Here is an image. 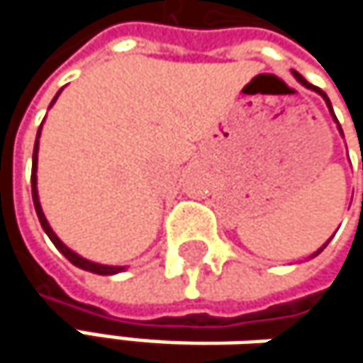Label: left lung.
Instances as JSON below:
<instances>
[{
	"mask_svg": "<svg viewBox=\"0 0 363 363\" xmlns=\"http://www.w3.org/2000/svg\"><path fill=\"white\" fill-rule=\"evenodd\" d=\"M292 75L296 77V82H298V84H303V86H305L307 90H313V92H318V94H320V96H322V99L326 101L328 109H330V113H332V117H334V121L338 123V119H336V115H334V111H332V105H330V99H328V96H326V92H324V90H320L318 86H311V84H309V82H307V79H305V77H303L301 73H296V71H292ZM338 130H340V125H338ZM340 134H342V130H340ZM328 242H330V240H328ZM328 242H326V244H324V246H322V248H320V250H318V252L311 254V258H313V256H318V254L322 252V250H324V248H326V246H328Z\"/></svg>",
	"mask_w": 363,
	"mask_h": 363,
	"instance_id": "8db88e82",
	"label": "left lung"
}]
</instances>
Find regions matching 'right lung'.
Here are the masks:
<instances>
[{
	"mask_svg": "<svg viewBox=\"0 0 363 363\" xmlns=\"http://www.w3.org/2000/svg\"><path fill=\"white\" fill-rule=\"evenodd\" d=\"M62 92V90H60ZM58 92V94H60ZM58 94L54 96V101L50 103V107L56 103V99H58ZM39 136H41V125H39V130H37V138H35V147H33V170H31V195H33V206H35V212H37V218H39V223H41V227H43V231H45V235L52 240V244L62 252L65 258H69L75 267H79V269H84V271H90V273H96V275H115V273H119V271H123L125 267H115V264H101V262H92V260H88V258H84V256H79L77 252H73L71 248H67L60 240H58V235L52 231V227H50V223L45 220V214H43V210H41V203H39V195H37V151H39Z\"/></svg>",
	"mask_w": 363,
	"mask_h": 363,
	"instance_id": "obj_1",
	"label": "right lung"
}]
</instances>
